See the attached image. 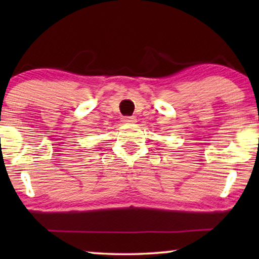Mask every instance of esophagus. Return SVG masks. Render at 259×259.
<instances>
[{
	"mask_svg": "<svg viewBox=\"0 0 259 259\" xmlns=\"http://www.w3.org/2000/svg\"><path fill=\"white\" fill-rule=\"evenodd\" d=\"M136 121H137V119L134 118V116H125V118L122 119L123 123H134Z\"/></svg>",
	"mask_w": 259,
	"mask_h": 259,
	"instance_id": "34e87169",
	"label": "esophagus"
}]
</instances>
